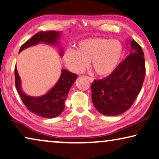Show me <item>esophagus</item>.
Segmentation results:
<instances>
[{"instance_id": "esophagus-1", "label": "esophagus", "mask_w": 159, "mask_h": 159, "mask_svg": "<svg viewBox=\"0 0 159 159\" xmlns=\"http://www.w3.org/2000/svg\"><path fill=\"white\" fill-rule=\"evenodd\" d=\"M87 78L88 80H89V81L90 82H93V79L92 77H86Z\"/></svg>"}]
</instances>
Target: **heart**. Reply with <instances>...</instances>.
Listing matches in <instances>:
<instances>
[{
  "mask_svg": "<svg viewBox=\"0 0 159 159\" xmlns=\"http://www.w3.org/2000/svg\"><path fill=\"white\" fill-rule=\"evenodd\" d=\"M123 56V46L118 40L92 38L77 44L76 51L67 49L63 55L66 66L75 73H80L90 61L92 69L100 77L111 75L118 67Z\"/></svg>",
  "mask_w": 159,
  "mask_h": 159,
  "instance_id": "1",
  "label": "heart"
}]
</instances>
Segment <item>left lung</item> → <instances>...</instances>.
<instances>
[{
    "label": "left lung",
    "mask_w": 159,
    "mask_h": 159,
    "mask_svg": "<svg viewBox=\"0 0 159 159\" xmlns=\"http://www.w3.org/2000/svg\"><path fill=\"white\" fill-rule=\"evenodd\" d=\"M129 55L108 77L93 82L92 99L104 116H118L131 107L142 89L145 77L142 48L134 40H127Z\"/></svg>",
    "instance_id": "obj_1"
}]
</instances>
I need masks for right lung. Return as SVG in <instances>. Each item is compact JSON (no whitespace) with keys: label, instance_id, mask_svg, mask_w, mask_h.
<instances>
[{"label":"right lung","instance_id":"right-lung-1","mask_svg":"<svg viewBox=\"0 0 159 159\" xmlns=\"http://www.w3.org/2000/svg\"><path fill=\"white\" fill-rule=\"evenodd\" d=\"M61 34V32L57 31L36 33L21 46L19 53L25 48L43 43L48 45L58 46L60 55L62 56L63 49L59 44ZM15 77L17 92L28 110L43 118H53L61 115L64 111L65 101L67 97V93L77 80V75L68 70L62 69L58 81L47 93L41 97H30L23 92L16 66L15 67Z\"/></svg>","mask_w":159,"mask_h":159}]
</instances>
